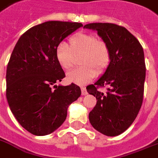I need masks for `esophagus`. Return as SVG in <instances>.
<instances>
[{
  "mask_svg": "<svg viewBox=\"0 0 158 158\" xmlns=\"http://www.w3.org/2000/svg\"><path fill=\"white\" fill-rule=\"evenodd\" d=\"M81 91H82V95H86L87 94V90H86L85 87H81Z\"/></svg>",
  "mask_w": 158,
  "mask_h": 158,
  "instance_id": "34e87169",
  "label": "esophagus"
}]
</instances>
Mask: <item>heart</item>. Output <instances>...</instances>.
Here are the masks:
<instances>
[{"label":"heart","instance_id":"heart-1","mask_svg":"<svg viewBox=\"0 0 158 158\" xmlns=\"http://www.w3.org/2000/svg\"><path fill=\"white\" fill-rule=\"evenodd\" d=\"M69 47L66 43H60L56 48V59L62 68L69 70L76 63L75 57L81 56L80 68L67 73V79L70 83L84 85L89 83L96 75V70L103 71L109 63L110 51L108 45L98 40L93 34L80 33L69 39Z\"/></svg>","mask_w":158,"mask_h":158}]
</instances>
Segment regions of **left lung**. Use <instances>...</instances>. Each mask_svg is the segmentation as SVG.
<instances>
[{
    "label": "left lung",
    "instance_id": "8db88e82",
    "mask_svg": "<svg viewBox=\"0 0 158 158\" xmlns=\"http://www.w3.org/2000/svg\"><path fill=\"white\" fill-rule=\"evenodd\" d=\"M84 28L96 30L110 51V63L104 75L87 87L97 99L89 113L90 123L102 134L118 136L132 124L142 104L146 70L144 50L123 26L90 23ZM104 85L108 88L104 94L97 88Z\"/></svg>",
    "mask_w": 158,
    "mask_h": 158
}]
</instances>
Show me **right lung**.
I'll return each instance as SVG.
<instances>
[{
  "mask_svg": "<svg viewBox=\"0 0 158 158\" xmlns=\"http://www.w3.org/2000/svg\"><path fill=\"white\" fill-rule=\"evenodd\" d=\"M78 22L50 21L30 28L18 39L6 70V98L12 113L26 130L48 135L63 124L69 105L81 95L65 77L56 59L62 41L82 27Z\"/></svg>",
  "mask_w": 158,
  "mask_h": 158,
  "instance_id": "add662e5",
  "label": "right lung"
}]
</instances>
